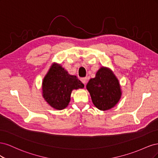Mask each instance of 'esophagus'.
Wrapping results in <instances>:
<instances>
[{
  "instance_id": "1",
  "label": "esophagus",
  "mask_w": 158,
  "mask_h": 158,
  "mask_svg": "<svg viewBox=\"0 0 158 158\" xmlns=\"http://www.w3.org/2000/svg\"><path fill=\"white\" fill-rule=\"evenodd\" d=\"M80 80L82 81V82L84 84H85L87 82H88V78L86 77L85 78H82L80 79Z\"/></svg>"
}]
</instances>
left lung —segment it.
I'll use <instances>...</instances> for the list:
<instances>
[{"instance_id": "left-lung-1", "label": "left lung", "mask_w": 158, "mask_h": 158, "mask_svg": "<svg viewBox=\"0 0 158 158\" xmlns=\"http://www.w3.org/2000/svg\"><path fill=\"white\" fill-rule=\"evenodd\" d=\"M86 88L94 105L101 111L115 106L122 95L118 80L111 70L103 66L98 70L94 78L89 80Z\"/></svg>"}]
</instances>
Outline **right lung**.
<instances>
[{
	"label": "right lung",
	"mask_w": 158,
	"mask_h": 158,
	"mask_svg": "<svg viewBox=\"0 0 158 158\" xmlns=\"http://www.w3.org/2000/svg\"><path fill=\"white\" fill-rule=\"evenodd\" d=\"M84 87L76 76L70 75L60 64L54 63L43 80V97L52 108L62 110L69 106L72 91Z\"/></svg>",
	"instance_id": "obj_1"
}]
</instances>
